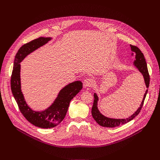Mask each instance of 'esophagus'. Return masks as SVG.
Here are the masks:
<instances>
[{
    "label": "esophagus",
    "mask_w": 160,
    "mask_h": 160,
    "mask_svg": "<svg viewBox=\"0 0 160 160\" xmlns=\"http://www.w3.org/2000/svg\"><path fill=\"white\" fill-rule=\"evenodd\" d=\"M94 85V80L92 78H88L84 80L83 82V87L89 88L92 87Z\"/></svg>",
    "instance_id": "1"
}]
</instances>
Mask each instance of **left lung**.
<instances>
[{"instance_id": "left-lung-1", "label": "left lung", "mask_w": 160, "mask_h": 160, "mask_svg": "<svg viewBox=\"0 0 160 160\" xmlns=\"http://www.w3.org/2000/svg\"><path fill=\"white\" fill-rule=\"evenodd\" d=\"M130 48L132 51V56L135 54V58L133 61V65L135 67L139 70V72L142 75L146 87L147 88L146 92L144 95V98L142 99V101L141 102V104L139 108L137 109L136 111L130 117L127 118H123V119H117V118H111L107 117L104 115H103L99 111L98 106V103L99 101V98L98 96L96 93H94V103H93V106L92 108V115L93 118L96 120V122L101 126L104 127H109V128H112V127H116L123 124H125L131 120H132L136 116L138 115V114L141 110V108L143 106L144 101L145 99V98L146 96V94L148 93V88L149 87V75L148 70V67H147V64L146 62V59L144 58V56L142 52L140 51V49L136 46H133V45H130Z\"/></svg>"}]
</instances>
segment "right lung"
<instances>
[{"instance_id": "obj_1", "label": "right lung", "mask_w": 160, "mask_h": 160, "mask_svg": "<svg viewBox=\"0 0 160 160\" xmlns=\"http://www.w3.org/2000/svg\"><path fill=\"white\" fill-rule=\"evenodd\" d=\"M52 40L51 37H40L22 45L16 54L11 80L12 95L21 112L33 125L42 128H51L58 125L64 118L71 100L82 88V83L75 81L64 86L53 103L43 111H34L27 103L21 91L20 62L28 55Z\"/></svg>"}]
</instances>
